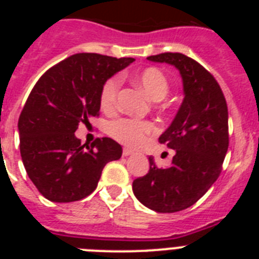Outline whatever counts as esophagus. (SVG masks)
<instances>
[{
	"mask_svg": "<svg viewBox=\"0 0 259 259\" xmlns=\"http://www.w3.org/2000/svg\"><path fill=\"white\" fill-rule=\"evenodd\" d=\"M131 154H134V150L128 149V148H124V149H123V155H124V157H128V155Z\"/></svg>",
	"mask_w": 259,
	"mask_h": 259,
	"instance_id": "esophagus-1",
	"label": "esophagus"
}]
</instances>
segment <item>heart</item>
<instances>
[{
  "label": "heart",
  "instance_id": "obj_1",
  "mask_svg": "<svg viewBox=\"0 0 259 259\" xmlns=\"http://www.w3.org/2000/svg\"><path fill=\"white\" fill-rule=\"evenodd\" d=\"M134 81L143 88L144 92L153 101H159L166 97L170 89L168 79L158 67H146L134 75ZM120 89V79L118 76L110 77L105 81L100 93V105L104 111H113L118 104V95ZM157 131L152 122L137 119H116L109 124V134L119 143L128 146H140L145 143L148 136Z\"/></svg>",
  "mask_w": 259,
  "mask_h": 259
}]
</instances>
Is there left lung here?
Here are the masks:
<instances>
[{
  "label": "left lung",
  "instance_id": "1",
  "mask_svg": "<svg viewBox=\"0 0 259 259\" xmlns=\"http://www.w3.org/2000/svg\"><path fill=\"white\" fill-rule=\"evenodd\" d=\"M180 71L184 101L159 143L175 150L168 168L149 157L148 174L132 183L137 200L158 212H176L197 202L221 175L227 154L228 109L221 85L206 68L182 53L148 57Z\"/></svg>",
  "mask_w": 259,
  "mask_h": 259
}]
</instances>
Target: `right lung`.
I'll return each instance as SVG.
<instances>
[{
	"instance_id": "add662e5",
	"label": "right lung",
	"mask_w": 259,
	"mask_h": 259,
	"mask_svg": "<svg viewBox=\"0 0 259 259\" xmlns=\"http://www.w3.org/2000/svg\"><path fill=\"white\" fill-rule=\"evenodd\" d=\"M134 61L79 53L50 67L31 91L18 120L20 155L29 179L49 201L85 198L97 188L105 164L122 157L113 139L81 145L75 131L100 115L102 85Z\"/></svg>"
}]
</instances>
